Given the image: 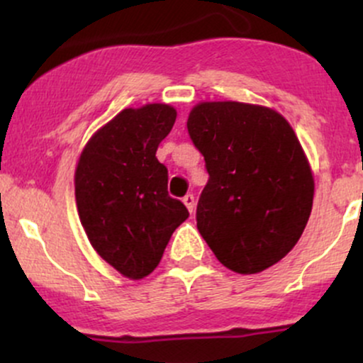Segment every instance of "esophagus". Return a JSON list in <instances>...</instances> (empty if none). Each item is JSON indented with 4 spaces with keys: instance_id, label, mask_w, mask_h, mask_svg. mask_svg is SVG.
<instances>
[{
    "instance_id": "esophagus-1",
    "label": "esophagus",
    "mask_w": 363,
    "mask_h": 363,
    "mask_svg": "<svg viewBox=\"0 0 363 363\" xmlns=\"http://www.w3.org/2000/svg\"><path fill=\"white\" fill-rule=\"evenodd\" d=\"M182 201H184V205L187 206V210H189L191 213H193V211H194V205H196L194 196H193V194H186L184 198H182Z\"/></svg>"
}]
</instances>
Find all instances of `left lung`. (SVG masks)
<instances>
[{"mask_svg":"<svg viewBox=\"0 0 363 363\" xmlns=\"http://www.w3.org/2000/svg\"><path fill=\"white\" fill-rule=\"evenodd\" d=\"M187 133L210 176L196 220L216 259L252 274L285 257L314 196L309 162L285 118L251 104L203 102L191 111Z\"/></svg>","mask_w":363,"mask_h":363,"instance_id":"8db88e82","label":"left lung"}]
</instances>
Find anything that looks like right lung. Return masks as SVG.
I'll use <instances>...</instances> for the list:
<instances>
[{"label": "right lung", "mask_w": 363, "mask_h": 363, "mask_svg": "<svg viewBox=\"0 0 363 363\" xmlns=\"http://www.w3.org/2000/svg\"><path fill=\"white\" fill-rule=\"evenodd\" d=\"M177 112L165 104L124 109L99 129L74 174L78 215L90 244L121 274L140 280L157 268L174 230L189 216L170 198L157 160Z\"/></svg>", "instance_id": "obj_1"}]
</instances>
